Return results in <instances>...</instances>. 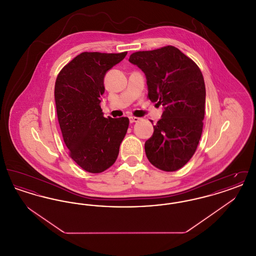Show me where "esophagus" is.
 I'll return each mask as SVG.
<instances>
[{"mask_svg":"<svg viewBox=\"0 0 256 256\" xmlns=\"http://www.w3.org/2000/svg\"><path fill=\"white\" fill-rule=\"evenodd\" d=\"M140 120V118H138V117H134V116H130V122H137L138 121Z\"/></svg>","mask_w":256,"mask_h":256,"instance_id":"1","label":"esophagus"}]
</instances>
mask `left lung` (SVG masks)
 Returning a JSON list of instances; mask_svg holds the SVG:
<instances>
[{
  "label": "left lung",
  "instance_id": "1",
  "mask_svg": "<svg viewBox=\"0 0 256 256\" xmlns=\"http://www.w3.org/2000/svg\"><path fill=\"white\" fill-rule=\"evenodd\" d=\"M128 61L145 74L150 102L164 108L145 143L146 158L160 170H178L195 154L202 132L206 95L202 74L172 46L134 52Z\"/></svg>",
  "mask_w": 256,
  "mask_h": 256
}]
</instances>
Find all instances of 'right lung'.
Instances as JSON below:
<instances>
[{"label":"right lung","mask_w":256,"mask_h":256,"mask_svg":"<svg viewBox=\"0 0 256 256\" xmlns=\"http://www.w3.org/2000/svg\"><path fill=\"white\" fill-rule=\"evenodd\" d=\"M126 54L82 52L56 78L54 100L64 143L74 161L89 172L114 164L128 128V118H104L100 108L104 76Z\"/></svg>","instance_id":"obj_1"}]
</instances>
